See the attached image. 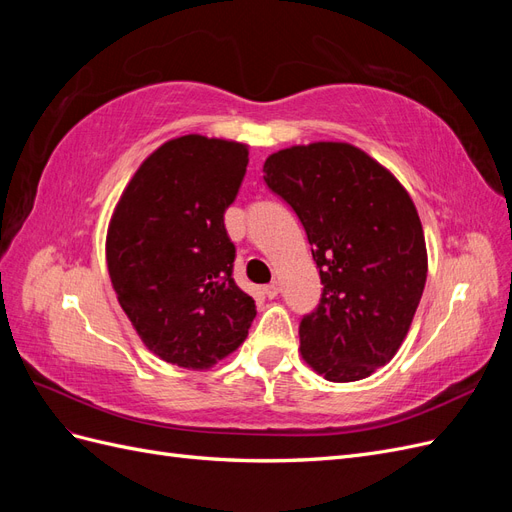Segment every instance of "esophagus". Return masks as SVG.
<instances>
[{
  "instance_id": "obj_1",
  "label": "esophagus",
  "mask_w": 512,
  "mask_h": 512,
  "mask_svg": "<svg viewBox=\"0 0 512 512\" xmlns=\"http://www.w3.org/2000/svg\"><path fill=\"white\" fill-rule=\"evenodd\" d=\"M262 290H265V294H267L269 299H275L277 294H280V282H271V284H267Z\"/></svg>"
}]
</instances>
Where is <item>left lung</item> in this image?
<instances>
[{
  "label": "left lung",
  "instance_id": "obj_1",
  "mask_svg": "<svg viewBox=\"0 0 512 512\" xmlns=\"http://www.w3.org/2000/svg\"><path fill=\"white\" fill-rule=\"evenodd\" d=\"M262 170L301 220L324 286L299 324L305 363L331 382L371 376L404 342L427 280L410 194L348 143L282 149Z\"/></svg>",
  "mask_w": 512,
  "mask_h": 512
}]
</instances>
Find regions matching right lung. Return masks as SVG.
Here are the masks:
<instances>
[{
	"instance_id": "obj_1",
	"label": "right lung",
	"mask_w": 512,
	"mask_h": 512,
	"mask_svg": "<svg viewBox=\"0 0 512 512\" xmlns=\"http://www.w3.org/2000/svg\"><path fill=\"white\" fill-rule=\"evenodd\" d=\"M247 168L241 143L188 134L136 170L106 235L119 305L162 361L209 369L247 337L256 305L232 277L224 213Z\"/></svg>"
}]
</instances>
